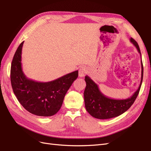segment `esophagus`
<instances>
[{
	"mask_svg": "<svg viewBox=\"0 0 151 151\" xmlns=\"http://www.w3.org/2000/svg\"><path fill=\"white\" fill-rule=\"evenodd\" d=\"M88 72V68L86 67H82L79 70V76L80 77H83Z\"/></svg>",
	"mask_w": 151,
	"mask_h": 151,
	"instance_id": "1",
	"label": "esophagus"
}]
</instances>
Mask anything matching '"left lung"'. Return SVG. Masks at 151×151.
Here are the masks:
<instances>
[{
  "mask_svg": "<svg viewBox=\"0 0 151 151\" xmlns=\"http://www.w3.org/2000/svg\"><path fill=\"white\" fill-rule=\"evenodd\" d=\"M131 43L137 49L140 55L138 43L130 38ZM141 81L139 88L131 97L125 99H115L109 98L100 91L98 86L88 76L85 77L86 83L84 93L85 107L90 115L98 119H108L119 116L129 109L137 97L143 79V64L141 57Z\"/></svg>",
  "mask_w": 151,
  "mask_h": 151,
  "instance_id": "left-lung-1",
  "label": "left lung"
}]
</instances>
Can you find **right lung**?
<instances>
[{"instance_id":"add662e5","label":"right lung","mask_w":151,"mask_h":151,"mask_svg":"<svg viewBox=\"0 0 151 151\" xmlns=\"http://www.w3.org/2000/svg\"><path fill=\"white\" fill-rule=\"evenodd\" d=\"M23 43L18 47L11 63V82L14 93L29 113L41 116L54 115L60 109L67 91L78 77V70L47 83L29 79L22 68Z\"/></svg>"}]
</instances>
